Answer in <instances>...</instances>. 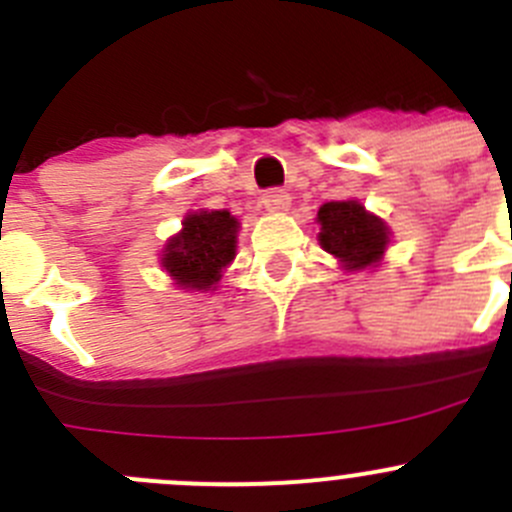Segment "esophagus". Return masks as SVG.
Wrapping results in <instances>:
<instances>
[{"mask_svg": "<svg viewBox=\"0 0 512 512\" xmlns=\"http://www.w3.org/2000/svg\"><path fill=\"white\" fill-rule=\"evenodd\" d=\"M262 205H265L270 213H285L289 205H292V198H289L285 190L272 188L265 190V195H262Z\"/></svg>", "mask_w": 512, "mask_h": 512, "instance_id": "1", "label": "esophagus"}]
</instances>
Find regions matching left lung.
<instances>
[{"mask_svg":"<svg viewBox=\"0 0 512 512\" xmlns=\"http://www.w3.org/2000/svg\"><path fill=\"white\" fill-rule=\"evenodd\" d=\"M322 225L319 245L342 262L344 270L376 267L389 245V227L381 218L366 213L359 200H332L317 213Z\"/></svg>","mask_w":512,"mask_h":512,"instance_id":"1","label":"left lung"}]
</instances>
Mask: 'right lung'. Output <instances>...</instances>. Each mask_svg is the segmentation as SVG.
I'll use <instances>...</instances> for the list:
<instances>
[{"instance_id": "add662e5", "label": "right lung", "mask_w": 512, "mask_h": 512, "mask_svg": "<svg viewBox=\"0 0 512 512\" xmlns=\"http://www.w3.org/2000/svg\"><path fill=\"white\" fill-rule=\"evenodd\" d=\"M240 223L227 210L185 215L183 230L163 250V270L183 289H215L223 270L235 260Z\"/></svg>"}]
</instances>
